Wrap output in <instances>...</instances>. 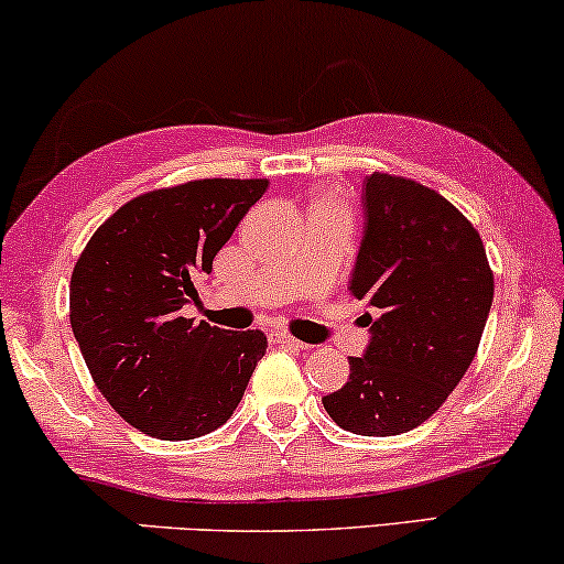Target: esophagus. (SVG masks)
Instances as JSON below:
<instances>
[{
	"label": "esophagus",
	"mask_w": 564,
	"mask_h": 564,
	"mask_svg": "<svg viewBox=\"0 0 564 564\" xmlns=\"http://www.w3.org/2000/svg\"><path fill=\"white\" fill-rule=\"evenodd\" d=\"M269 341L282 344V346H295V349H311V346L303 344V341H297L295 336L284 334V330H272V334H269Z\"/></svg>",
	"instance_id": "34e87169"
}]
</instances>
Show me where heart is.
I'll return each mask as SVG.
<instances>
[{"mask_svg":"<svg viewBox=\"0 0 564 564\" xmlns=\"http://www.w3.org/2000/svg\"><path fill=\"white\" fill-rule=\"evenodd\" d=\"M313 210H346V207H344L341 197H338L336 192L326 189V192H321L318 199H315V207H313Z\"/></svg>","mask_w":564,"mask_h":564,"instance_id":"obj_1","label":"heart"}]
</instances>
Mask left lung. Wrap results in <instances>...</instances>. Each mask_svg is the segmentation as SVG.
<instances>
[{"label":"left lung","instance_id":"1","mask_svg":"<svg viewBox=\"0 0 564 564\" xmlns=\"http://www.w3.org/2000/svg\"><path fill=\"white\" fill-rule=\"evenodd\" d=\"M365 238L351 295L372 338L349 382L323 398L359 436H398L431 419L473 365L492 305V269L473 223L436 189L375 172L361 187Z\"/></svg>","mask_w":564,"mask_h":564}]
</instances>
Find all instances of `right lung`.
<instances>
[{
    "label": "right lung",
    "instance_id": "1",
    "mask_svg": "<svg viewBox=\"0 0 564 564\" xmlns=\"http://www.w3.org/2000/svg\"><path fill=\"white\" fill-rule=\"evenodd\" d=\"M267 187L195 180L145 192L84 246L68 288L72 330L97 390L143 434L205 436L241 403L267 336L195 323L182 305Z\"/></svg>",
    "mask_w": 564,
    "mask_h": 564
}]
</instances>
